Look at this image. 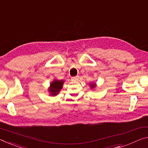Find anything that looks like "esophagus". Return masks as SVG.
Returning a JSON list of instances; mask_svg holds the SVG:
<instances>
[{
	"label": "esophagus",
	"mask_w": 148,
	"mask_h": 148,
	"mask_svg": "<svg viewBox=\"0 0 148 148\" xmlns=\"http://www.w3.org/2000/svg\"><path fill=\"white\" fill-rule=\"evenodd\" d=\"M72 79H73V80H78L79 79V76H73L72 77Z\"/></svg>",
	"instance_id": "1"
}]
</instances>
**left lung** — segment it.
Listing matches in <instances>:
<instances>
[{"label":"left lung","instance_id":"left-lung-1","mask_svg":"<svg viewBox=\"0 0 148 148\" xmlns=\"http://www.w3.org/2000/svg\"><path fill=\"white\" fill-rule=\"evenodd\" d=\"M91 88H94V87H95V84H93V85H92V84H91Z\"/></svg>","mask_w":148,"mask_h":148}]
</instances>
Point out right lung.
Here are the masks:
<instances>
[{
	"label": "right lung",
	"instance_id": "right-lung-1",
	"mask_svg": "<svg viewBox=\"0 0 148 148\" xmlns=\"http://www.w3.org/2000/svg\"><path fill=\"white\" fill-rule=\"evenodd\" d=\"M63 85V81L62 80H55L51 84L49 91L52 95H57L60 90H61Z\"/></svg>",
	"mask_w": 148,
	"mask_h": 148
}]
</instances>
